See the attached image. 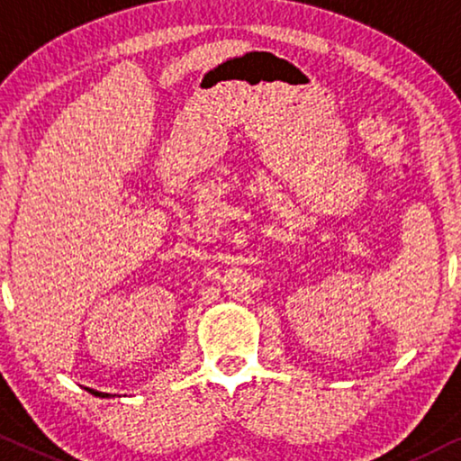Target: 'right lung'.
<instances>
[{"instance_id": "add662e5", "label": "right lung", "mask_w": 461, "mask_h": 461, "mask_svg": "<svg viewBox=\"0 0 461 461\" xmlns=\"http://www.w3.org/2000/svg\"><path fill=\"white\" fill-rule=\"evenodd\" d=\"M88 389V387H86ZM88 392L92 393V395H96V398H111L109 393H103V392H96V389H88Z\"/></svg>"}]
</instances>
